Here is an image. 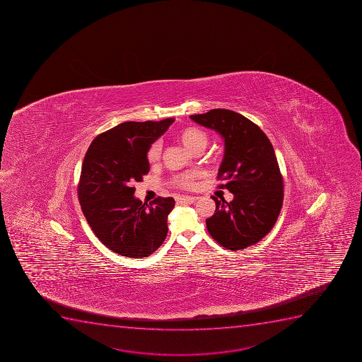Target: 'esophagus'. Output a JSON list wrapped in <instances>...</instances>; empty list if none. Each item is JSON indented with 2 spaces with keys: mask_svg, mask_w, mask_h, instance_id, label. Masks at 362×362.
Here are the masks:
<instances>
[{
  "mask_svg": "<svg viewBox=\"0 0 362 362\" xmlns=\"http://www.w3.org/2000/svg\"><path fill=\"white\" fill-rule=\"evenodd\" d=\"M197 198L192 196H179L177 197V203L178 204H192Z\"/></svg>",
  "mask_w": 362,
  "mask_h": 362,
  "instance_id": "34e87169",
  "label": "esophagus"
}]
</instances>
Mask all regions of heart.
<instances>
[{"mask_svg": "<svg viewBox=\"0 0 362 362\" xmlns=\"http://www.w3.org/2000/svg\"><path fill=\"white\" fill-rule=\"evenodd\" d=\"M178 139L180 140V143L183 144L184 146L187 147V150L194 152V153H196L198 151L204 150L209 143L208 133L205 132L204 129H201V127H197V126H189V127L180 129L178 133ZM160 154L161 143L160 141H154L147 151V160L150 161L151 164H154L160 159ZM197 175L196 172H187V173L175 177L173 183L177 187L190 189V187H194V180L197 178Z\"/></svg>", "mask_w": 362, "mask_h": 362, "instance_id": "1", "label": "heart"}]
</instances>
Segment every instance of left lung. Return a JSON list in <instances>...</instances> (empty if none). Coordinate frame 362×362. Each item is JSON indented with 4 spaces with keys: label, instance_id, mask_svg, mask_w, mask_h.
Here are the masks:
<instances>
[{
    "label": "left lung",
    "instance_id": "8db88e82",
    "mask_svg": "<svg viewBox=\"0 0 362 362\" xmlns=\"http://www.w3.org/2000/svg\"><path fill=\"white\" fill-rule=\"evenodd\" d=\"M199 125L215 129L224 139L218 177L233 194L228 203L215 196L216 211L206 219L212 238L229 250L256 244L275 226L283 203V178L268 136L244 115L216 108L190 115Z\"/></svg>",
    "mask_w": 362,
    "mask_h": 362
}]
</instances>
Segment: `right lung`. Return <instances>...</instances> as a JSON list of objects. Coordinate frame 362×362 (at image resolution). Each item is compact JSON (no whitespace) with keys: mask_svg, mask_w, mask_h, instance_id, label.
<instances>
[{"mask_svg":"<svg viewBox=\"0 0 362 362\" xmlns=\"http://www.w3.org/2000/svg\"><path fill=\"white\" fill-rule=\"evenodd\" d=\"M173 122H122L99 134L87 150L78 185L80 204L90 229L113 252L147 257L166 238L175 199L158 197L147 205L133 196V184L150 171L147 151Z\"/></svg>","mask_w":362,"mask_h":362,"instance_id":"add662e5","label":"right lung"}]
</instances>
